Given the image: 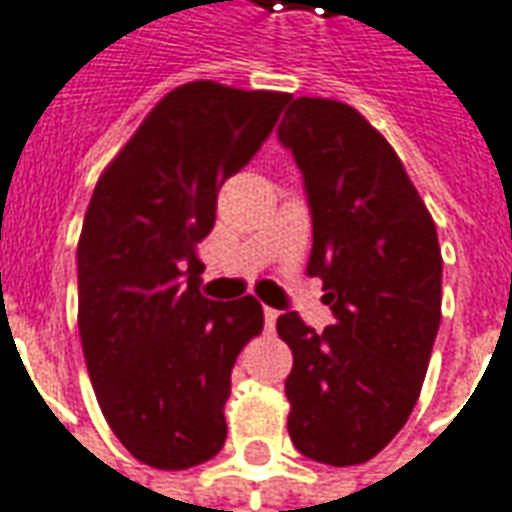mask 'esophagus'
<instances>
[{"label":"esophagus","instance_id":"obj_1","mask_svg":"<svg viewBox=\"0 0 512 512\" xmlns=\"http://www.w3.org/2000/svg\"><path fill=\"white\" fill-rule=\"evenodd\" d=\"M278 320V312L276 309H270V306H264V326L273 331V326H276Z\"/></svg>","mask_w":512,"mask_h":512}]
</instances>
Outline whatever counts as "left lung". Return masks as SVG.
Returning <instances> with one entry per match:
<instances>
[{"label": "left lung", "instance_id": "1", "mask_svg": "<svg viewBox=\"0 0 512 512\" xmlns=\"http://www.w3.org/2000/svg\"><path fill=\"white\" fill-rule=\"evenodd\" d=\"M312 211L309 276L334 323L278 317L292 348L290 438L326 465L368 463L421 396L440 329L438 231L396 150L357 108L298 97L278 125Z\"/></svg>", "mask_w": 512, "mask_h": 512}]
</instances>
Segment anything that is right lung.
<instances>
[{
    "mask_svg": "<svg viewBox=\"0 0 512 512\" xmlns=\"http://www.w3.org/2000/svg\"><path fill=\"white\" fill-rule=\"evenodd\" d=\"M281 91L195 80L147 114L94 186L77 242V326L114 435L142 463L181 471L225 443L239 351L262 334L253 295L209 301L197 242L217 192L259 153Z\"/></svg>",
    "mask_w": 512,
    "mask_h": 512,
    "instance_id": "add662e5",
    "label": "right lung"
}]
</instances>
